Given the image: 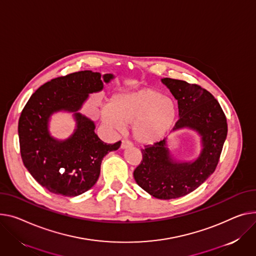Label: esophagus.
<instances>
[{
  "label": "esophagus",
  "mask_w": 256,
  "mask_h": 256,
  "mask_svg": "<svg viewBox=\"0 0 256 256\" xmlns=\"http://www.w3.org/2000/svg\"><path fill=\"white\" fill-rule=\"evenodd\" d=\"M132 143L130 141L126 140V139L122 140V149H126V148H130V147H132Z\"/></svg>",
  "instance_id": "obj_1"
}]
</instances>
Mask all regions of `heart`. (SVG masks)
<instances>
[{
    "mask_svg": "<svg viewBox=\"0 0 256 256\" xmlns=\"http://www.w3.org/2000/svg\"><path fill=\"white\" fill-rule=\"evenodd\" d=\"M177 116L175 102L152 88L115 94L102 110L105 124L118 132L132 124L134 140L143 145L160 141L173 128Z\"/></svg>",
    "mask_w": 256,
    "mask_h": 256,
    "instance_id": "obj_1",
    "label": "heart"
}]
</instances>
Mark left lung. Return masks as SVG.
I'll list each match as a JSON object with an SVG mask.
<instances>
[{
    "instance_id": "left-lung-1",
    "label": "left lung",
    "mask_w": 256,
    "mask_h": 256,
    "mask_svg": "<svg viewBox=\"0 0 256 256\" xmlns=\"http://www.w3.org/2000/svg\"><path fill=\"white\" fill-rule=\"evenodd\" d=\"M162 82L178 100L179 119L173 130L192 128L202 140V151L194 162L172 158L164 139L142 149L143 160L134 171L137 184L152 196L177 198L190 194L211 176L226 139V117L218 100L198 84L164 78Z\"/></svg>"
}]
</instances>
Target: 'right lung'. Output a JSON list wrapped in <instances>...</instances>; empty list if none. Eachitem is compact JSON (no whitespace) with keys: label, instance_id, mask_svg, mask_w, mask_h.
Returning <instances> with one entry per match:
<instances>
[{"label":"right lung","instance_id":"right-lung-1","mask_svg":"<svg viewBox=\"0 0 256 256\" xmlns=\"http://www.w3.org/2000/svg\"><path fill=\"white\" fill-rule=\"evenodd\" d=\"M80 71L43 84L32 94L18 122L20 154L24 166L39 184L56 194L76 196L90 190L98 179L100 164L122 142L107 144L94 132V122L78 112L90 94L103 90L112 74ZM64 110L74 112L76 130L60 142L48 130V117Z\"/></svg>","mask_w":256,"mask_h":256}]
</instances>
